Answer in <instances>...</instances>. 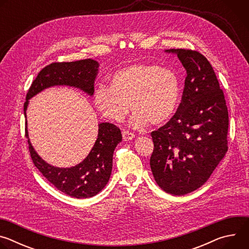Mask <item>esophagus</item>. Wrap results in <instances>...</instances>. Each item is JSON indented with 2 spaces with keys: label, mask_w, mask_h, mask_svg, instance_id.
<instances>
[{
  "label": "esophagus",
  "mask_w": 249,
  "mask_h": 249,
  "mask_svg": "<svg viewBox=\"0 0 249 249\" xmlns=\"http://www.w3.org/2000/svg\"><path fill=\"white\" fill-rule=\"evenodd\" d=\"M122 137H123V140L124 141H130L132 139L135 138V135L129 131H123L122 132Z\"/></svg>",
  "instance_id": "obj_1"
}]
</instances>
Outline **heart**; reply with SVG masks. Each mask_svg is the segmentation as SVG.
I'll return each instance as SVG.
<instances>
[{
    "label": "heart",
    "instance_id": "1",
    "mask_svg": "<svg viewBox=\"0 0 249 249\" xmlns=\"http://www.w3.org/2000/svg\"><path fill=\"white\" fill-rule=\"evenodd\" d=\"M109 85L94 89V107L113 122H121L131 107V125L135 128L165 123L179 103L178 78L173 71L155 64L138 63L122 68L110 77Z\"/></svg>",
    "mask_w": 249,
    "mask_h": 249
}]
</instances>
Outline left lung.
<instances>
[{"label":"left lung","instance_id":"obj_1","mask_svg":"<svg viewBox=\"0 0 249 249\" xmlns=\"http://www.w3.org/2000/svg\"><path fill=\"white\" fill-rule=\"evenodd\" d=\"M187 76L178 109L151 133L150 164L166 193L181 196L201 187L228 151L229 113L223 89L210 62L195 50L169 49Z\"/></svg>","mask_w":249,"mask_h":249}]
</instances>
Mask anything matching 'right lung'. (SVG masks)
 <instances>
[{
	"label": "right lung",
	"mask_w": 249,
	"mask_h": 249,
	"mask_svg": "<svg viewBox=\"0 0 249 249\" xmlns=\"http://www.w3.org/2000/svg\"><path fill=\"white\" fill-rule=\"evenodd\" d=\"M98 63L92 59L75 62L52 63L43 68L31 84L24 102V116L28 100L54 86H69L92 95ZM25 122V136L34 165L59 191L74 198H89L100 192L107 184L112 170L113 153L122 141L120 129L112 123L98 124L97 139L88 157L79 164L60 168L44 161L35 152L29 141Z\"/></svg>",
	"instance_id": "obj_1"
}]
</instances>
